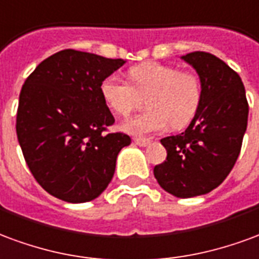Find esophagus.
I'll return each instance as SVG.
<instances>
[{
  "label": "esophagus",
  "mask_w": 259,
  "mask_h": 259,
  "mask_svg": "<svg viewBox=\"0 0 259 259\" xmlns=\"http://www.w3.org/2000/svg\"><path fill=\"white\" fill-rule=\"evenodd\" d=\"M134 142H135V145H138V146H141V148H146V146L150 145V139H146V138H135Z\"/></svg>",
  "instance_id": "34e87169"
}]
</instances>
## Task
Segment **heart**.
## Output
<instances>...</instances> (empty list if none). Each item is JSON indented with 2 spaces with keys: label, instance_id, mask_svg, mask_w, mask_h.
<instances>
[{
  "label": "heart",
  "instance_id": "b5f03b06",
  "mask_svg": "<svg viewBox=\"0 0 259 259\" xmlns=\"http://www.w3.org/2000/svg\"><path fill=\"white\" fill-rule=\"evenodd\" d=\"M130 84L109 75L101 82L102 101L116 116H128L146 99L149 111L132 117L121 124V130L132 135H148L167 127L184 128L197 114L201 103V81L192 71L157 62H146L128 70Z\"/></svg>",
  "mask_w": 259,
  "mask_h": 259
}]
</instances>
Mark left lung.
Wrapping results in <instances>:
<instances>
[{"instance_id":"8db88e82","label":"left lung","mask_w":259,"mask_h":259,"mask_svg":"<svg viewBox=\"0 0 259 259\" xmlns=\"http://www.w3.org/2000/svg\"><path fill=\"white\" fill-rule=\"evenodd\" d=\"M182 59L201 81V103L189 127L161 139L167 158L154 167L158 185L175 197L188 199L218 188L240 154L247 130L248 103L240 75L208 52Z\"/></svg>"}]
</instances>
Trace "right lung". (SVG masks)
Instances as JSON below:
<instances>
[{
  "label": "right lung",
  "instance_id": "right-lung-1",
  "mask_svg": "<svg viewBox=\"0 0 259 259\" xmlns=\"http://www.w3.org/2000/svg\"><path fill=\"white\" fill-rule=\"evenodd\" d=\"M122 59L65 50L39 63L19 96L16 134L24 160L42 189L67 203L96 199L110 184L131 138L106 134L114 117L99 87Z\"/></svg>",
  "mask_w": 259,
  "mask_h": 259
}]
</instances>
